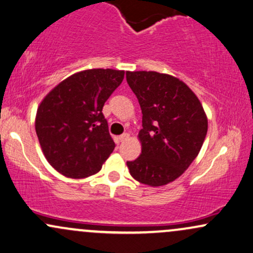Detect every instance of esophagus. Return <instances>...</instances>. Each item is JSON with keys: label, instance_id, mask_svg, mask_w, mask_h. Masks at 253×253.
<instances>
[{"label": "esophagus", "instance_id": "obj_1", "mask_svg": "<svg viewBox=\"0 0 253 253\" xmlns=\"http://www.w3.org/2000/svg\"><path fill=\"white\" fill-rule=\"evenodd\" d=\"M127 139H129V133H122V135L120 136V141L121 142H126V141H127Z\"/></svg>", "mask_w": 253, "mask_h": 253}]
</instances>
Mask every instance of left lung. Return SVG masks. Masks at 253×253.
Segmentation results:
<instances>
[{"mask_svg":"<svg viewBox=\"0 0 253 253\" xmlns=\"http://www.w3.org/2000/svg\"><path fill=\"white\" fill-rule=\"evenodd\" d=\"M126 82L141 105L138 137L142 154L127 168L144 185H167L185 173L207 133V117L194 92L175 77L159 72H126Z\"/></svg>","mask_w":253,"mask_h":253,"instance_id":"8db88e82","label":"left lung"}]
</instances>
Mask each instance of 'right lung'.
Segmentation results:
<instances>
[{
    "mask_svg": "<svg viewBox=\"0 0 253 253\" xmlns=\"http://www.w3.org/2000/svg\"><path fill=\"white\" fill-rule=\"evenodd\" d=\"M124 71L94 68L76 73L44 97L35 130L47 161L55 170L83 179L98 173L115 149L103 106Z\"/></svg>",
    "mask_w": 253,
    "mask_h": 253,
    "instance_id": "add662e5",
    "label": "right lung"
}]
</instances>
